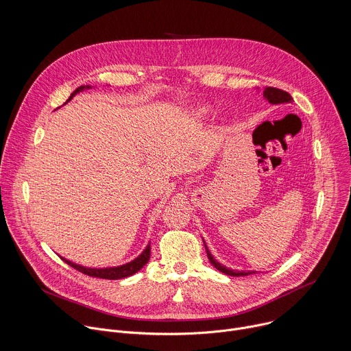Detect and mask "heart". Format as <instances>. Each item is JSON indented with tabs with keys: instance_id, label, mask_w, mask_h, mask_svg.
Returning a JSON list of instances; mask_svg holds the SVG:
<instances>
[{
	"instance_id": "1",
	"label": "heart",
	"mask_w": 351,
	"mask_h": 351,
	"mask_svg": "<svg viewBox=\"0 0 351 351\" xmlns=\"http://www.w3.org/2000/svg\"><path fill=\"white\" fill-rule=\"evenodd\" d=\"M198 112H199V114H208V112H209V108L205 107V106H202V107L198 108Z\"/></svg>"
}]
</instances>
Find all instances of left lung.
Listing matches in <instances>:
<instances>
[{
	"instance_id": "left-lung-1",
	"label": "left lung",
	"mask_w": 351,
	"mask_h": 351,
	"mask_svg": "<svg viewBox=\"0 0 351 351\" xmlns=\"http://www.w3.org/2000/svg\"><path fill=\"white\" fill-rule=\"evenodd\" d=\"M263 96H265V99H267L269 103H271V104H281V103H291V101H292V96H291L288 92H285V90H282V89H278V88H273V86L265 88ZM204 244H205V243H204ZM205 250H206V255H208V259H209V262L212 263V266H213L215 269H217L219 271L227 274V276L241 277V276H250V274L255 273V271H234V270H231V269H227L226 266L220 265L217 261L213 259V256H212V254L209 252V250L206 248V245H205Z\"/></svg>"
}]
</instances>
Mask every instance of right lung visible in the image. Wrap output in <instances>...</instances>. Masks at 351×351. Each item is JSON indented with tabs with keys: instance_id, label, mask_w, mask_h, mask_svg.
Instances as JSON below:
<instances>
[{
	"instance_id": "right-lung-1",
	"label": "right lung",
	"mask_w": 351,
	"mask_h": 351,
	"mask_svg": "<svg viewBox=\"0 0 351 351\" xmlns=\"http://www.w3.org/2000/svg\"><path fill=\"white\" fill-rule=\"evenodd\" d=\"M88 88H90V86H89V85L84 86V85H82V86L77 88V89L70 95L69 100H71L73 96L77 95L78 92H81V90H84V89H88ZM69 100H67V101H69ZM62 259H63L67 265H70L71 267H74L75 270H78V271H81V273L89 276V277L104 278V280H120V278H125V277H130V276L138 273V271L149 262V259H150V245H147L146 250H145L135 261H132V262H130V263H125V265H123V266H117V267L89 269V267H84V266L75 265V263H73V262H70V261H67V259H64V258H62Z\"/></svg>"
}]
</instances>
